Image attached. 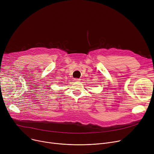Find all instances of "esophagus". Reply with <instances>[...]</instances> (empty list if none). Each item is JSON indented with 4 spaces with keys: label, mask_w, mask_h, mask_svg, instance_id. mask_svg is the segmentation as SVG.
<instances>
[{
    "label": "esophagus",
    "mask_w": 154,
    "mask_h": 154,
    "mask_svg": "<svg viewBox=\"0 0 154 154\" xmlns=\"http://www.w3.org/2000/svg\"><path fill=\"white\" fill-rule=\"evenodd\" d=\"M74 81H75V82H79L80 80V79H77V78H75V79H74Z\"/></svg>",
    "instance_id": "obj_1"
}]
</instances>
